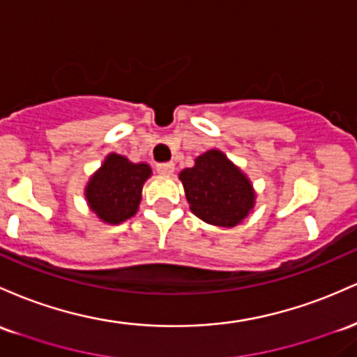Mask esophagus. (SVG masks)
Here are the masks:
<instances>
[{
  "instance_id": "obj_1",
  "label": "esophagus",
  "mask_w": 357,
  "mask_h": 357,
  "mask_svg": "<svg viewBox=\"0 0 357 357\" xmlns=\"http://www.w3.org/2000/svg\"><path fill=\"white\" fill-rule=\"evenodd\" d=\"M157 172L160 175H172L175 172V165L174 163H160L157 165Z\"/></svg>"
}]
</instances>
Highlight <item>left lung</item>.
<instances>
[{
    "mask_svg": "<svg viewBox=\"0 0 357 357\" xmlns=\"http://www.w3.org/2000/svg\"><path fill=\"white\" fill-rule=\"evenodd\" d=\"M190 211L204 222L234 227L251 214L256 190L250 177L221 150H207L178 174Z\"/></svg>",
    "mask_w": 357,
    "mask_h": 357,
    "instance_id": "left-lung-1",
    "label": "left lung"
}]
</instances>
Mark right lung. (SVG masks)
I'll return each instance as SVG.
<instances>
[{"instance_id":"1","label":"right lung","mask_w":357,"mask_h":357,"mask_svg":"<svg viewBox=\"0 0 357 357\" xmlns=\"http://www.w3.org/2000/svg\"><path fill=\"white\" fill-rule=\"evenodd\" d=\"M150 177L148 163H133L125 155L109 153L87 180V207L104 224L125 222L138 212L143 185Z\"/></svg>"}]
</instances>
